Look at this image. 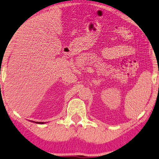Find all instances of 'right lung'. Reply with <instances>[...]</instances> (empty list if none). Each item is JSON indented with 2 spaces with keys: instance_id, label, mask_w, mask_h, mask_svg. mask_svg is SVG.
I'll return each mask as SVG.
<instances>
[{
  "instance_id": "right-lung-1",
  "label": "right lung",
  "mask_w": 159,
  "mask_h": 159,
  "mask_svg": "<svg viewBox=\"0 0 159 159\" xmlns=\"http://www.w3.org/2000/svg\"><path fill=\"white\" fill-rule=\"evenodd\" d=\"M36 123H38V124H43L44 122H36Z\"/></svg>"
}]
</instances>
